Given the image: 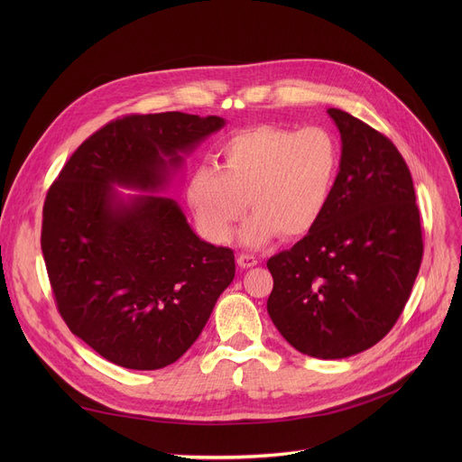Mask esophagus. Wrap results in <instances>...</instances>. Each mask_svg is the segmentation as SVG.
Listing matches in <instances>:
<instances>
[{
    "instance_id": "obj_1",
    "label": "esophagus",
    "mask_w": 462,
    "mask_h": 462,
    "mask_svg": "<svg viewBox=\"0 0 462 462\" xmlns=\"http://www.w3.org/2000/svg\"><path fill=\"white\" fill-rule=\"evenodd\" d=\"M256 263H258V258L254 254H239L237 256V265H239V268H244V270L254 268Z\"/></svg>"
}]
</instances>
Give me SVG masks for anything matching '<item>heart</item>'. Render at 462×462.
Wrapping results in <instances>:
<instances>
[{
	"label": "heart",
	"instance_id": "obj_1",
	"mask_svg": "<svg viewBox=\"0 0 462 462\" xmlns=\"http://www.w3.org/2000/svg\"><path fill=\"white\" fill-rule=\"evenodd\" d=\"M338 168L341 148L329 131L258 125L221 143L217 168L192 170L185 200L213 244L232 237L249 206L253 215L239 239L258 247L275 236L296 239L317 226L333 197Z\"/></svg>",
	"mask_w": 462,
	"mask_h": 462
}]
</instances>
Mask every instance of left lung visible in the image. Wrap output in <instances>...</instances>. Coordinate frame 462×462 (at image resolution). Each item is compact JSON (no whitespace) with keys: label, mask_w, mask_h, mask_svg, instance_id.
<instances>
[{"label":"left lung","mask_w":462,"mask_h":462,"mask_svg":"<svg viewBox=\"0 0 462 462\" xmlns=\"http://www.w3.org/2000/svg\"><path fill=\"white\" fill-rule=\"evenodd\" d=\"M328 114L343 142L333 197L317 226L268 260V312L301 354L343 359L395 326L423 239L414 183L395 143L348 112Z\"/></svg>","instance_id":"8db88e82"}]
</instances>
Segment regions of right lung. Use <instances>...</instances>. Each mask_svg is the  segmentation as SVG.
I'll return each instance as SVG.
<instances>
[{"mask_svg":"<svg viewBox=\"0 0 462 462\" xmlns=\"http://www.w3.org/2000/svg\"><path fill=\"white\" fill-rule=\"evenodd\" d=\"M218 116L133 114L110 121L70 155L48 189L41 249L61 319L119 367L155 371L202 333L234 281V251L189 226L161 192Z\"/></svg>","mask_w":462,"mask_h":462,"instance_id":"right-lung-1","label":"right lung"}]
</instances>
